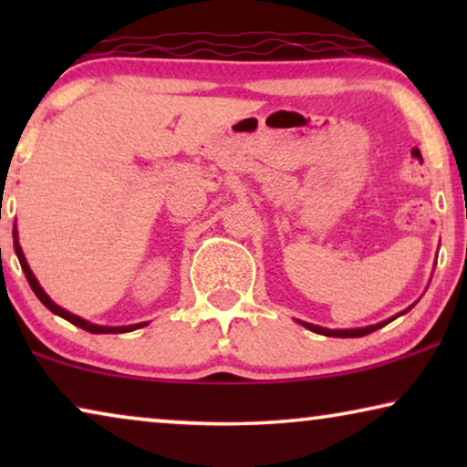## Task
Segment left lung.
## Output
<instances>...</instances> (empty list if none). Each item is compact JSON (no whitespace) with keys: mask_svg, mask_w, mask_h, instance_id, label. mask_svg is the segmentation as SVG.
Returning a JSON list of instances; mask_svg holds the SVG:
<instances>
[{"mask_svg":"<svg viewBox=\"0 0 467 467\" xmlns=\"http://www.w3.org/2000/svg\"><path fill=\"white\" fill-rule=\"evenodd\" d=\"M393 318H389V321L379 323V325H369V327H361V329H325V327H318V325H310V323H302V325L306 329L315 331V334H323V336H331V337H361V336L372 334V331H376V329L385 327V325L391 323Z\"/></svg>","mask_w":467,"mask_h":467,"instance_id":"obj_1","label":"left lung"}]
</instances>
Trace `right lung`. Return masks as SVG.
Returning a JSON list of instances; mask_svg holds the SVG:
<instances>
[{"label": "right lung", "instance_id": "1", "mask_svg": "<svg viewBox=\"0 0 467 467\" xmlns=\"http://www.w3.org/2000/svg\"><path fill=\"white\" fill-rule=\"evenodd\" d=\"M18 235H16V227H15V251H16V257H18V261H21V267H23V272H25V276H27V283H29V286L31 289H34V293L37 296V299H40V302L47 306V308L50 310V312H55V315H59V317H63L66 318V321H69V323H74V325H78V327H82V329H87V331H91V334H125V331H133V329H138V327H144L146 323H138V325H127V327H101V325H93V323H87L85 318H80V317H76V315H72V312H67V310H63V308H59V306H57L53 299H50L47 293H44V289L40 285H37V280H36V276H34V272L29 270V265H27V261H25V254H23V251H21V246H18Z\"/></svg>", "mask_w": 467, "mask_h": 467}]
</instances>
